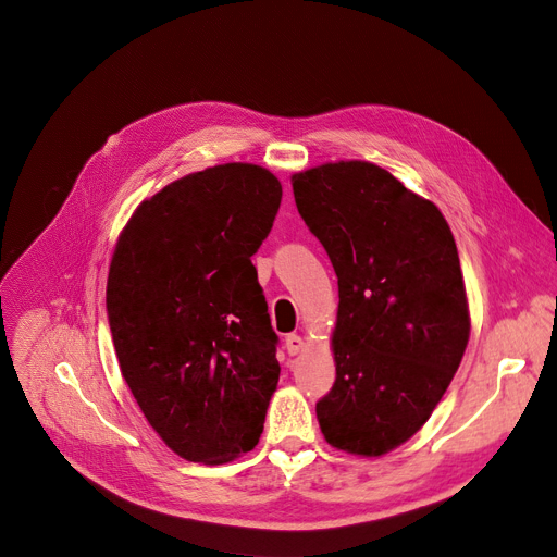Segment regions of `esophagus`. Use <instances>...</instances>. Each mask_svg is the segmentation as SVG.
Segmentation results:
<instances>
[{
	"instance_id": "34e87169",
	"label": "esophagus",
	"mask_w": 557,
	"mask_h": 557,
	"mask_svg": "<svg viewBox=\"0 0 557 557\" xmlns=\"http://www.w3.org/2000/svg\"><path fill=\"white\" fill-rule=\"evenodd\" d=\"M304 346H306V342H304L301 335H287L285 337V350L289 355H299L304 350Z\"/></svg>"
}]
</instances>
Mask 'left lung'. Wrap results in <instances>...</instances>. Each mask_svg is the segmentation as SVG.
Here are the masks:
<instances>
[{"mask_svg": "<svg viewBox=\"0 0 557 557\" xmlns=\"http://www.w3.org/2000/svg\"><path fill=\"white\" fill-rule=\"evenodd\" d=\"M294 202L329 251L339 306L337 377L317 403L325 443L382 456L441 403L470 339L451 228L438 207L371 161H329L292 175Z\"/></svg>", "mask_w": 557, "mask_h": 557, "instance_id": "1", "label": "left lung"}]
</instances>
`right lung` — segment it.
Masks as SVG:
<instances>
[{"instance_id": "obj_1", "label": "right lung", "mask_w": 557, "mask_h": 557, "mask_svg": "<svg viewBox=\"0 0 557 557\" xmlns=\"http://www.w3.org/2000/svg\"><path fill=\"white\" fill-rule=\"evenodd\" d=\"M256 163H220L144 200L119 234L108 317L121 375L177 456L251 451L278 384L276 333L251 256L281 207Z\"/></svg>"}]
</instances>
